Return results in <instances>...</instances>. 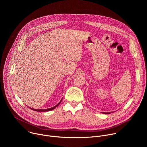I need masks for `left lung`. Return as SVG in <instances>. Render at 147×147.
Wrapping results in <instances>:
<instances>
[{
	"instance_id": "8db88e82",
	"label": "left lung",
	"mask_w": 147,
	"mask_h": 147,
	"mask_svg": "<svg viewBox=\"0 0 147 147\" xmlns=\"http://www.w3.org/2000/svg\"><path fill=\"white\" fill-rule=\"evenodd\" d=\"M102 113H105V114H109V113H111H111H110V112H108V113H105V112L103 113V112H102Z\"/></svg>"
}]
</instances>
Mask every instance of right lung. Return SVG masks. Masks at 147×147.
<instances>
[{
	"instance_id": "add662e5",
	"label": "right lung",
	"mask_w": 147,
	"mask_h": 147,
	"mask_svg": "<svg viewBox=\"0 0 147 147\" xmlns=\"http://www.w3.org/2000/svg\"><path fill=\"white\" fill-rule=\"evenodd\" d=\"M63 99V98H62ZM62 99H61V100L56 105V106H55V107H52V108H48V109H33V108H30L31 109H32V110H33V111H36V112H48V111H51V110H53V109H54L55 108H56L60 104V103L61 102V100H62Z\"/></svg>"
}]
</instances>
